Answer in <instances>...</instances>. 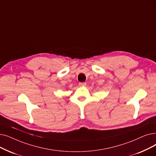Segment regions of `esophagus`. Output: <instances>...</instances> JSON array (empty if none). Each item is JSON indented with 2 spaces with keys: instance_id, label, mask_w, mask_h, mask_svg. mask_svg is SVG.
<instances>
[{
  "instance_id": "esophagus-1",
  "label": "esophagus",
  "mask_w": 156,
  "mask_h": 156,
  "mask_svg": "<svg viewBox=\"0 0 156 156\" xmlns=\"http://www.w3.org/2000/svg\"><path fill=\"white\" fill-rule=\"evenodd\" d=\"M87 85V83L85 82H81L79 83V86L80 87H85Z\"/></svg>"
}]
</instances>
